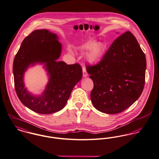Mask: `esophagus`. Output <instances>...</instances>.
I'll return each instance as SVG.
<instances>
[{
    "label": "esophagus",
    "mask_w": 159,
    "mask_h": 159,
    "mask_svg": "<svg viewBox=\"0 0 159 159\" xmlns=\"http://www.w3.org/2000/svg\"><path fill=\"white\" fill-rule=\"evenodd\" d=\"M88 75V73H87V71L86 70V68L84 66L83 67V76L85 77H87Z\"/></svg>",
    "instance_id": "esophagus-1"
}]
</instances>
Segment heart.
I'll return each instance as SVG.
<instances>
[{
  "instance_id": "heart-1",
  "label": "heart",
  "mask_w": 159,
  "mask_h": 159,
  "mask_svg": "<svg viewBox=\"0 0 159 159\" xmlns=\"http://www.w3.org/2000/svg\"><path fill=\"white\" fill-rule=\"evenodd\" d=\"M82 52H87L86 59L90 63H96L102 57L106 50V45L103 43H97L93 39H89L86 41L80 47Z\"/></svg>"
}]
</instances>
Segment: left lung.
I'll return each mask as SVG.
<instances>
[{"instance_id":"obj_1","label":"left lung","mask_w":159,"mask_h":159,"mask_svg":"<svg viewBox=\"0 0 159 159\" xmlns=\"http://www.w3.org/2000/svg\"><path fill=\"white\" fill-rule=\"evenodd\" d=\"M146 66L145 55L130 31L117 38L100 62L86 66L93 82V106L109 114L130 107L143 91Z\"/></svg>"}]
</instances>
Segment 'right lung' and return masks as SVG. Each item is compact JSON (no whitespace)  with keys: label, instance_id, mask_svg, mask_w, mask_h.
Listing matches in <instances>:
<instances>
[{"label":"right lung","instance_id":"add662e5","mask_svg":"<svg viewBox=\"0 0 159 159\" xmlns=\"http://www.w3.org/2000/svg\"><path fill=\"white\" fill-rule=\"evenodd\" d=\"M61 44L56 34L46 29L35 30L24 39L14 57V86L21 102L30 110L41 114H50L64 108L75 85L82 79L80 64L67 65L57 62ZM45 63L49 82L41 96L30 95L24 88L23 75L30 65Z\"/></svg>","mask_w":159,"mask_h":159}]
</instances>
